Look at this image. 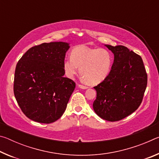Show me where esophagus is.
Returning <instances> with one entry per match:
<instances>
[{
  "label": "esophagus",
  "mask_w": 159,
  "mask_h": 159,
  "mask_svg": "<svg viewBox=\"0 0 159 159\" xmlns=\"http://www.w3.org/2000/svg\"><path fill=\"white\" fill-rule=\"evenodd\" d=\"M79 87L80 88H81V89H87V88H88L87 86L83 85H82V84H79Z\"/></svg>",
  "instance_id": "34e87169"
}]
</instances>
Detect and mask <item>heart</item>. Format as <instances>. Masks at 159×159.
I'll list each match as a JSON object with an SVG mask.
<instances>
[{"label": "heart", "instance_id": "heart-1", "mask_svg": "<svg viewBox=\"0 0 159 159\" xmlns=\"http://www.w3.org/2000/svg\"><path fill=\"white\" fill-rule=\"evenodd\" d=\"M111 64L112 56L107 50L79 45L72 50L71 57L64 60L63 68L66 76L72 78L79 67L82 79L88 84L97 85L108 76Z\"/></svg>", "mask_w": 159, "mask_h": 159}]
</instances>
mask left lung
<instances>
[{"mask_svg": "<svg viewBox=\"0 0 159 159\" xmlns=\"http://www.w3.org/2000/svg\"><path fill=\"white\" fill-rule=\"evenodd\" d=\"M106 46L114 61L108 76L94 88L97 98L94 111L109 121H118L140 105L147 85V74L142 57L123 45Z\"/></svg>", "mask_w": 159, "mask_h": 159, "instance_id": "1", "label": "left lung"}]
</instances>
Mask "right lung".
Wrapping results in <instances>:
<instances>
[{"label":"right lung","instance_id":"add662e5","mask_svg":"<svg viewBox=\"0 0 159 159\" xmlns=\"http://www.w3.org/2000/svg\"><path fill=\"white\" fill-rule=\"evenodd\" d=\"M69 44L52 42L35 45L16 66L14 95L22 112L36 122L51 123L65 111L76 87L64 77L63 63Z\"/></svg>","mask_w":159,"mask_h":159}]
</instances>
